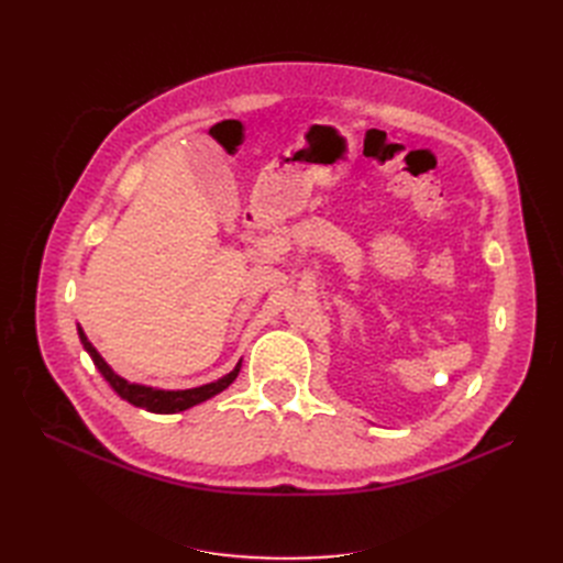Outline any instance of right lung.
<instances>
[{"label":"right lung","instance_id":"add662e5","mask_svg":"<svg viewBox=\"0 0 563 563\" xmlns=\"http://www.w3.org/2000/svg\"><path fill=\"white\" fill-rule=\"evenodd\" d=\"M77 331H79V340H81L84 350L89 352L96 368L100 371V376H103L110 383V387L117 391V395L122 397L124 401L139 406V408H145V411H152V413H178V411H185V408H192V406H197L201 401L216 397L218 391H223L225 387H230L232 380L240 376V366L242 364H236L228 373V376L218 378L216 383L192 387V389H157V387H145V385H139V383H129L122 376H117V373L106 364V360L89 343V338L84 335V331L81 329H77Z\"/></svg>","mask_w":563,"mask_h":563}]
</instances>
